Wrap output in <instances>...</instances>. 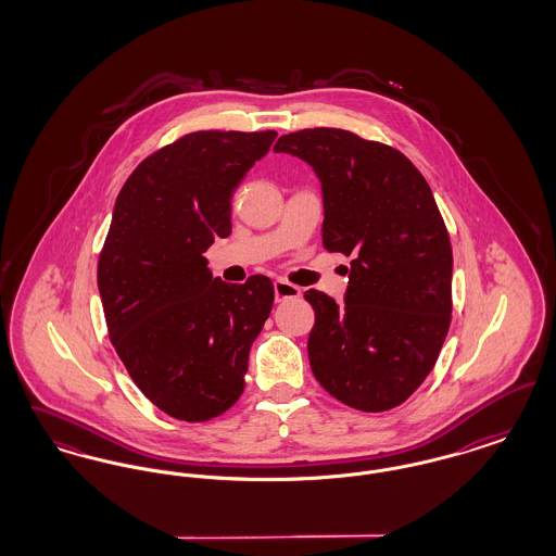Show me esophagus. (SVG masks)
<instances>
[{
  "label": "esophagus",
  "instance_id": "obj_1",
  "mask_svg": "<svg viewBox=\"0 0 556 556\" xmlns=\"http://www.w3.org/2000/svg\"><path fill=\"white\" fill-rule=\"evenodd\" d=\"M300 293H302V290H300L298 286L290 283V281H286V279H277V281H275V300H277V302H286V300H291V298H300Z\"/></svg>",
  "mask_w": 556,
  "mask_h": 556
}]
</instances>
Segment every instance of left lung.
I'll list each match as a JSON object with an SVG mask.
<instances>
[{
    "label": "left lung",
    "instance_id": "obj_1",
    "mask_svg": "<svg viewBox=\"0 0 556 556\" xmlns=\"http://www.w3.org/2000/svg\"><path fill=\"white\" fill-rule=\"evenodd\" d=\"M273 150L315 168L323 245L352 258L342 304L304 293L311 369L348 406L390 410L431 372L452 318V245L431 187L396 148L344 129L290 132Z\"/></svg>",
    "mask_w": 556,
    "mask_h": 556
}]
</instances>
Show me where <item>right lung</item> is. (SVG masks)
Wrapping results in <instances>:
<instances>
[{"instance_id": "right-lung-1", "label": "right lung", "mask_w": 556, "mask_h": 556, "mask_svg": "<svg viewBox=\"0 0 556 556\" xmlns=\"http://www.w3.org/2000/svg\"><path fill=\"white\" fill-rule=\"evenodd\" d=\"M275 137L187 132L141 160L116 198L98 261L108 336L135 386L173 419L211 421L243 392L273 281L225 283L204 252L231 233L233 191Z\"/></svg>"}]
</instances>
